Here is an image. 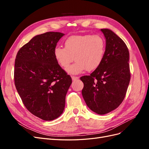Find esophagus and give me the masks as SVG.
I'll use <instances>...</instances> for the list:
<instances>
[{"label":"esophagus","instance_id":"obj_1","mask_svg":"<svg viewBox=\"0 0 149 149\" xmlns=\"http://www.w3.org/2000/svg\"><path fill=\"white\" fill-rule=\"evenodd\" d=\"M71 78H72V79H73V81H74V80H76V79H79V77H78V76H71Z\"/></svg>","mask_w":149,"mask_h":149}]
</instances>
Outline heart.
Segmentation results:
<instances>
[{"label": "heart", "mask_w": 149, "mask_h": 149, "mask_svg": "<svg viewBox=\"0 0 149 149\" xmlns=\"http://www.w3.org/2000/svg\"><path fill=\"white\" fill-rule=\"evenodd\" d=\"M65 48L57 47L53 55L58 64L66 68L71 62H75L66 69L71 74H78L86 70L91 71L101 64L106 51V42L99 34L73 35L67 38Z\"/></svg>", "instance_id": "obj_1"}]
</instances>
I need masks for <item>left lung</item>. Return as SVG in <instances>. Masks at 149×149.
Masks as SVG:
<instances>
[{
	"mask_svg": "<svg viewBox=\"0 0 149 149\" xmlns=\"http://www.w3.org/2000/svg\"><path fill=\"white\" fill-rule=\"evenodd\" d=\"M106 38V51L101 65L88 76L80 78L82 95L90 109L106 114L123 101L130 79L129 52L124 42L113 31L101 29Z\"/></svg>",
	"mask_w": 149,
	"mask_h": 149,
	"instance_id": "obj_1",
	"label": "left lung"
}]
</instances>
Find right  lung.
<instances>
[{
    "label": "right lung",
    "instance_id": "obj_1",
    "mask_svg": "<svg viewBox=\"0 0 149 149\" xmlns=\"http://www.w3.org/2000/svg\"><path fill=\"white\" fill-rule=\"evenodd\" d=\"M64 35L49 31L35 36L17 52L14 82L24 106L44 120L58 118L63 112L71 76L58 64L54 49Z\"/></svg>",
    "mask_w": 149,
    "mask_h": 149
}]
</instances>
